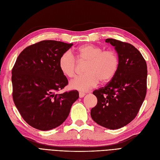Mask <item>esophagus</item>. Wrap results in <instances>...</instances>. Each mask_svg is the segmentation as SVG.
Masks as SVG:
<instances>
[{
	"instance_id": "34e87169",
	"label": "esophagus",
	"mask_w": 160,
	"mask_h": 160,
	"mask_svg": "<svg viewBox=\"0 0 160 160\" xmlns=\"http://www.w3.org/2000/svg\"><path fill=\"white\" fill-rule=\"evenodd\" d=\"M85 95V93H83V92H79V98H83Z\"/></svg>"
}]
</instances>
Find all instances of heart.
<instances>
[{
    "instance_id": "1",
    "label": "heart",
    "mask_w": 160,
    "mask_h": 160,
    "mask_svg": "<svg viewBox=\"0 0 160 160\" xmlns=\"http://www.w3.org/2000/svg\"><path fill=\"white\" fill-rule=\"evenodd\" d=\"M75 57L70 51L64 52L59 59V66L62 73L71 78L75 74L77 60L87 62L84 69L85 74L75 77L69 83L71 89L81 91H88L95 88L99 80L109 81L119 66V57L115 51H103L102 47L92 44L79 47L75 52Z\"/></svg>"
}]
</instances>
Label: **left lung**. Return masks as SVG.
<instances>
[{"label":"left lung","mask_w":160,"mask_h":160,"mask_svg":"<svg viewBox=\"0 0 160 160\" xmlns=\"http://www.w3.org/2000/svg\"><path fill=\"white\" fill-rule=\"evenodd\" d=\"M118 53L119 66L105 87L93 93L98 103L91 110V118L105 128L117 129L136 117L147 92V64L142 55L130 43L107 38Z\"/></svg>","instance_id":"8db88e82"}]
</instances>
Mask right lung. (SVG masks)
Masks as SVG:
<instances>
[{"label": "right lung", "instance_id": "obj_1", "mask_svg": "<svg viewBox=\"0 0 160 160\" xmlns=\"http://www.w3.org/2000/svg\"><path fill=\"white\" fill-rule=\"evenodd\" d=\"M72 43L45 40L26 47L12 69V99L23 119L47 131L59 126L79 98L77 90L58 94L68 84L59 69L61 56Z\"/></svg>", "mask_w": 160, "mask_h": 160}]
</instances>
